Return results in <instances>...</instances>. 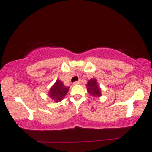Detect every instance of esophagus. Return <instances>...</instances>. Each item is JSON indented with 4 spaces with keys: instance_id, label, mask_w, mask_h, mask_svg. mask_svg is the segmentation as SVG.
Returning a JSON list of instances; mask_svg holds the SVG:
<instances>
[{
    "instance_id": "obj_1",
    "label": "esophagus",
    "mask_w": 152,
    "mask_h": 152,
    "mask_svg": "<svg viewBox=\"0 0 152 152\" xmlns=\"http://www.w3.org/2000/svg\"><path fill=\"white\" fill-rule=\"evenodd\" d=\"M81 83V80H78V81H76L74 83V85H80Z\"/></svg>"
}]
</instances>
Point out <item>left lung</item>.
<instances>
[{
	"label": "left lung",
	"mask_w": 152,
	"mask_h": 152,
	"mask_svg": "<svg viewBox=\"0 0 152 152\" xmlns=\"http://www.w3.org/2000/svg\"><path fill=\"white\" fill-rule=\"evenodd\" d=\"M87 91L88 93L93 97H99L102 95L101 93V89L98 86L97 80L96 79H91L88 82L87 85Z\"/></svg>",
	"instance_id": "left-lung-1"
}]
</instances>
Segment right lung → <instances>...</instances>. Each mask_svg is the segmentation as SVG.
<instances>
[{
    "label": "right lung",
    "instance_id": "add662e5",
    "mask_svg": "<svg viewBox=\"0 0 152 152\" xmlns=\"http://www.w3.org/2000/svg\"><path fill=\"white\" fill-rule=\"evenodd\" d=\"M69 88V87L65 86L61 81L57 80L55 85L50 89L49 95L55 102H59L65 97Z\"/></svg>",
    "mask_w": 152,
    "mask_h": 152
}]
</instances>
